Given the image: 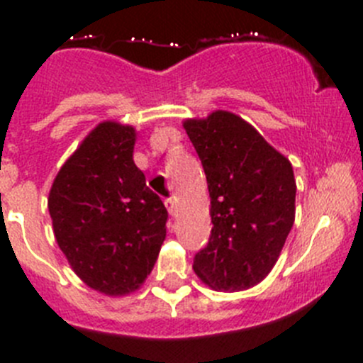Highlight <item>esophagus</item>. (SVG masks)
Wrapping results in <instances>:
<instances>
[{
    "label": "esophagus",
    "mask_w": 363,
    "mask_h": 363,
    "mask_svg": "<svg viewBox=\"0 0 363 363\" xmlns=\"http://www.w3.org/2000/svg\"><path fill=\"white\" fill-rule=\"evenodd\" d=\"M164 207L168 208L170 216H175V212H177V200H175V199H167V200H164Z\"/></svg>",
    "instance_id": "esophagus-1"
}]
</instances>
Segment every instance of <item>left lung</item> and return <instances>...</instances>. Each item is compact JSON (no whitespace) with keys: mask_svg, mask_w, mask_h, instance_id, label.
Segmentation results:
<instances>
[{"mask_svg":"<svg viewBox=\"0 0 363 363\" xmlns=\"http://www.w3.org/2000/svg\"><path fill=\"white\" fill-rule=\"evenodd\" d=\"M211 196V239L193 270L216 291H242L276 265L295 223L296 182L286 156L228 111L182 123Z\"/></svg>","mask_w":363,"mask_h":363,"instance_id":"left-lung-1","label":"left lung"}]
</instances>
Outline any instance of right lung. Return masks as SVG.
Returning a JSON list of instances; mask_svg holds the SVG:
<instances>
[{
    "instance_id": "obj_1",
    "label": "right lung",
    "mask_w": 363,
    "mask_h": 363,
    "mask_svg": "<svg viewBox=\"0 0 363 363\" xmlns=\"http://www.w3.org/2000/svg\"><path fill=\"white\" fill-rule=\"evenodd\" d=\"M137 130L104 121L57 172L49 191L56 242L98 294L140 290L167 237L168 212L133 161Z\"/></svg>"
}]
</instances>
